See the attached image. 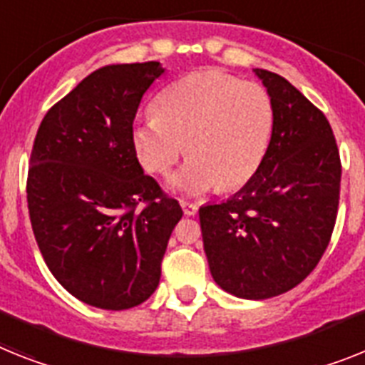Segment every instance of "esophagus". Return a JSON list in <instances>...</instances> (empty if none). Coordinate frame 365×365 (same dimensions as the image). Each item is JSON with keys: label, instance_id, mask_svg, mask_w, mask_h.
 <instances>
[{"label": "esophagus", "instance_id": "34e87169", "mask_svg": "<svg viewBox=\"0 0 365 365\" xmlns=\"http://www.w3.org/2000/svg\"><path fill=\"white\" fill-rule=\"evenodd\" d=\"M180 204H182V210L185 215L192 217L197 215L198 213V204H195V202H189V200H180Z\"/></svg>", "mask_w": 365, "mask_h": 365}]
</instances>
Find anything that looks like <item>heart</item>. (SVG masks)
Here are the masks:
<instances>
[{"mask_svg": "<svg viewBox=\"0 0 365 365\" xmlns=\"http://www.w3.org/2000/svg\"><path fill=\"white\" fill-rule=\"evenodd\" d=\"M274 128L269 93L220 70H198L168 85L155 100V115L135 122L133 148L152 174L168 173L187 152L192 155L168 185L200 195L220 185L240 189L256 176Z\"/></svg>", "mask_w": 365, "mask_h": 365, "instance_id": "b5f03b06", "label": "heart"}]
</instances>
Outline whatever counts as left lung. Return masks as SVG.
<instances>
[{"label":"left lung","mask_w":365,"mask_h":365,"mask_svg":"<svg viewBox=\"0 0 365 365\" xmlns=\"http://www.w3.org/2000/svg\"><path fill=\"white\" fill-rule=\"evenodd\" d=\"M274 106L267 155L232 198L198 210L213 280L241 299L299 286L330 243L341 161L327 116L287 79L256 68Z\"/></svg>","instance_id":"left-lung-1"}]
</instances>
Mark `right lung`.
Returning <instances> with one entry per match:
<instances>
[{"label":"right lung","instance_id":"1","mask_svg":"<svg viewBox=\"0 0 365 365\" xmlns=\"http://www.w3.org/2000/svg\"><path fill=\"white\" fill-rule=\"evenodd\" d=\"M155 61L98 68L42 118L27 174L33 234L57 282L85 304L128 310L159 284L178 200L143 173L131 130Z\"/></svg>","mask_w":365,"mask_h":365}]
</instances>
